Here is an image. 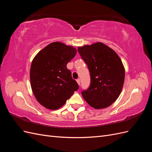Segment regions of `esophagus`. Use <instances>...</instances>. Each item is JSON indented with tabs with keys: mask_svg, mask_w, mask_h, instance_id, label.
Returning a JSON list of instances; mask_svg holds the SVG:
<instances>
[{
	"mask_svg": "<svg viewBox=\"0 0 152 152\" xmlns=\"http://www.w3.org/2000/svg\"><path fill=\"white\" fill-rule=\"evenodd\" d=\"M77 84H78L80 85V80L79 79H77Z\"/></svg>",
	"mask_w": 152,
	"mask_h": 152,
	"instance_id": "obj_1",
	"label": "esophagus"
}]
</instances>
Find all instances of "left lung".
Wrapping results in <instances>:
<instances>
[{"mask_svg":"<svg viewBox=\"0 0 152 152\" xmlns=\"http://www.w3.org/2000/svg\"><path fill=\"white\" fill-rule=\"evenodd\" d=\"M87 64L91 85L82 92L91 107L102 109L110 107L120 96L125 79V68L121 59L112 48L102 42L78 47Z\"/></svg>","mask_w":152,"mask_h":152,"instance_id":"8db88e82","label":"left lung"}]
</instances>
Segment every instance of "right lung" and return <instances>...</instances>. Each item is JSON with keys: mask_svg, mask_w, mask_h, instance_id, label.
I'll return each instance as SVG.
<instances>
[{"mask_svg": "<svg viewBox=\"0 0 152 152\" xmlns=\"http://www.w3.org/2000/svg\"><path fill=\"white\" fill-rule=\"evenodd\" d=\"M76 53L77 49L72 45L54 42L40 50L32 60L30 70L31 90L44 107L53 110L61 108L79 89L66 68Z\"/></svg>", "mask_w": 152, "mask_h": 152, "instance_id": "right-lung-1", "label": "right lung"}]
</instances>
